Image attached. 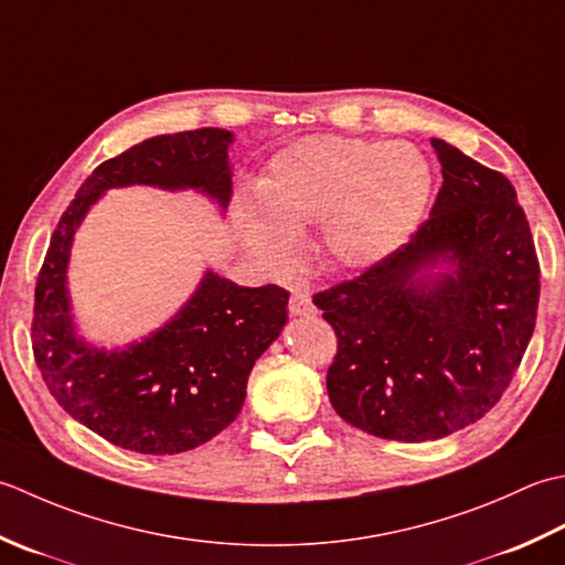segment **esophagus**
Returning a JSON list of instances; mask_svg holds the SVG:
<instances>
[{"label": "esophagus", "instance_id": "obj_1", "mask_svg": "<svg viewBox=\"0 0 565 565\" xmlns=\"http://www.w3.org/2000/svg\"><path fill=\"white\" fill-rule=\"evenodd\" d=\"M290 312L295 317H309L317 312V307L312 302V292H309L307 285H295L290 290Z\"/></svg>", "mask_w": 565, "mask_h": 565}]
</instances>
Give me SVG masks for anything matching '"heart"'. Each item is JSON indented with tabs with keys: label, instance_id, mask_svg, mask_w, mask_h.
<instances>
[{
	"label": "heart",
	"instance_id": "1",
	"mask_svg": "<svg viewBox=\"0 0 565 565\" xmlns=\"http://www.w3.org/2000/svg\"><path fill=\"white\" fill-rule=\"evenodd\" d=\"M434 192L429 158L407 141L309 136L270 158L256 190L236 198L253 258L285 270L302 228L321 222V246L343 268H373L417 234Z\"/></svg>",
	"mask_w": 565,
	"mask_h": 565
}]
</instances>
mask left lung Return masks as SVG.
<instances>
[{
    "mask_svg": "<svg viewBox=\"0 0 565 565\" xmlns=\"http://www.w3.org/2000/svg\"><path fill=\"white\" fill-rule=\"evenodd\" d=\"M444 185L405 248L315 295L337 331L333 409L380 439L436 441L486 417L536 324L539 260L512 182L431 138Z\"/></svg>",
    "mask_w": 565,
    "mask_h": 565,
    "instance_id": "8db88e82",
    "label": "left lung"
}]
</instances>
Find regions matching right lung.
<instances>
[{
    "label": "right lung",
    "mask_w": 565,
    "mask_h": 565,
    "mask_svg": "<svg viewBox=\"0 0 565 565\" xmlns=\"http://www.w3.org/2000/svg\"><path fill=\"white\" fill-rule=\"evenodd\" d=\"M232 143V131L210 126L131 146L92 172L51 236L33 305L36 365L57 405L126 451L172 456L224 431L244 407L253 363L287 324L290 292L206 270L163 327L124 349L95 347L77 333L67 292L75 232L111 188L194 190L226 212Z\"/></svg>",
    "instance_id": "1"
}]
</instances>
